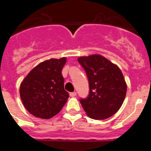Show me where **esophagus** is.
Here are the masks:
<instances>
[{"mask_svg": "<svg viewBox=\"0 0 151 151\" xmlns=\"http://www.w3.org/2000/svg\"><path fill=\"white\" fill-rule=\"evenodd\" d=\"M76 95H77V93H76V92H71V93H70V96L74 97V96H76Z\"/></svg>", "mask_w": 151, "mask_h": 151, "instance_id": "34e87169", "label": "esophagus"}]
</instances>
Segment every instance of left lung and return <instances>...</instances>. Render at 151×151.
Masks as SVG:
<instances>
[{
  "instance_id": "obj_1",
  "label": "left lung",
  "mask_w": 151,
  "mask_h": 151,
  "mask_svg": "<svg viewBox=\"0 0 151 151\" xmlns=\"http://www.w3.org/2000/svg\"><path fill=\"white\" fill-rule=\"evenodd\" d=\"M78 62L86 72L89 93L80 101L88 117L104 120L116 113L126 94V83L121 69L99 55L80 57Z\"/></svg>"
}]
</instances>
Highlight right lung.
Here are the masks:
<instances>
[{
  "instance_id": "obj_1",
  "label": "right lung",
  "mask_w": 151,
  "mask_h": 151,
  "mask_svg": "<svg viewBox=\"0 0 151 151\" xmlns=\"http://www.w3.org/2000/svg\"><path fill=\"white\" fill-rule=\"evenodd\" d=\"M66 62V58L45 60L33 68L22 82L20 98L30 114L49 119L61 110L69 97L61 74Z\"/></svg>"
}]
</instances>
